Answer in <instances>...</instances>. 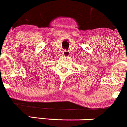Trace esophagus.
I'll list each match as a JSON object with an SVG mask.
<instances>
[{
    "label": "esophagus",
    "mask_w": 127,
    "mask_h": 127,
    "mask_svg": "<svg viewBox=\"0 0 127 127\" xmlns=\"http://www.w3.org/2000/svg\"><path fill=\"white\" fill-rule=\"evenodd\" d=\"M63 55L66 56H68L69 55V52L68 51H67V50H64L63 52Z\"/></svg>",
    "instance_id": "34e87169"
}]
</instances>
